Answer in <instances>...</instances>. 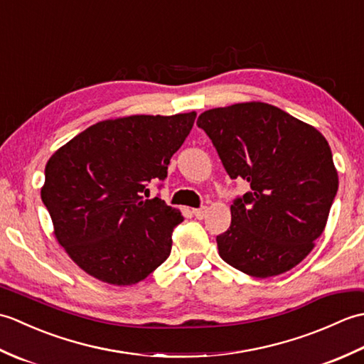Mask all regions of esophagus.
<instances>
[{"mask_svg":"<svg viewBox=\"0 0 364 364\" xmlns=\"http://www.w3.org/2000/svg\"><path fill=\"white\" fill-rule=\"evenodd\" d=\"M192 213H194V215H196V218H197L198 220H202V219H205V218H206L208 208H206V206H202V208H197V210H194V211H192Z\"/></svg>","mask_w":364,"mask_h":364,"instance_id":"34e87169","label":"esophagus"}]
</instances>
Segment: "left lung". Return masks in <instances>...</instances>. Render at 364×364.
Listing matches in <instances>:
<instances>
[{
	"label": "left lung",
	"instance_id": "left-lung-1",
	"mask_svg": "<svg viewBox=\"0 0 364 364\" xmlns=\"http://www.w3.org/2000/svg\"><path fill=\"white\" fill-rule=\"evenodd\" d=\"M231 180L250 191L231 205V225L215 237L220 258L267 278L313 250L338 191L330 145L318 129L267 103L215 107L198 115Z\"/></svg>",
	"mask_w": 364,
	"mask_h": 364
}]
</instances>
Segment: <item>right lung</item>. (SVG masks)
Instances as JSON below:
<instances>
[{
    "mask_svg": "<svg viewBox=\"0 0 364 364\" xmlns=\"http://www.w3.org/2000/svg\"><path fill=\"white\" fill-rule=\"evenodd\" d=\"M196 112L129 115L84 129L45 167L42 202L54 236L97 280L128 286L164 262L183 215L146 184L164 181L173 153L194 127Z\"/></svg>",
    "mask_w": 364,
    "mask_h": 364,
    "instance_id": "right-lung-1",
    "label": "right lung"
}]
</instances>
